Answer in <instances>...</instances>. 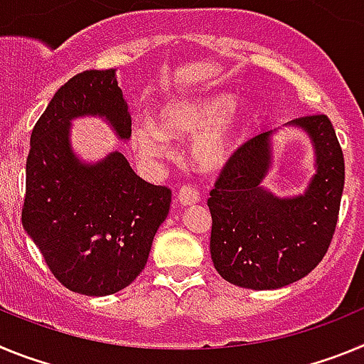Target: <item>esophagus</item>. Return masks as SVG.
Returning <instances> with one entry per match:
<instances>
[{
	"mask_svg": "<svg viewBox=\"0 0 364 364\" xmlns=\"http://www.w3.org/2000/svg\"><path fill=\"white\" fill-rule=\"evenodd\" d=\"M176 198H178V202L182 205H193L200 200V193L195 188H191V186H184V188H180L178 197Z\"/></svg>",
	"mask_w": 364,
	"mask_h": 364,
	"instance_id": "34e87169",
	"label": "esophagus"
}]
</instances>
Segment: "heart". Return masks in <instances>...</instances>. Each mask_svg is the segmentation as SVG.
Listing matches in <instances>:
<instances>
[{"label":"heart","mask_w":364,"mask_h":364,"mask_svg":"<svg viewBox=\"0 0 364 364\" xmlns=\"http://www.w3.org/2000/svg\"><path fill=\"white\" fill-rule=\"evenodd\" d=\"M255 107L237 102L233 92H208L176 96L156 111L154 122H138L131 131V144L147 160L169 153V138L182 140L195 134L191 160L202 171L226 166L255 122Z\"/></svg>","instance_id":"b5f03b06"}]
</instances>
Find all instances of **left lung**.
<instances>
[{"instance_id":"8db88e82","label":"left lung","mask_w":364,"mask_h":364,"mask_svg":"<svg viewBox=\"0 0 364 364\" xmlns=\"http://www.w3.org/2000/svg\"><path fill=\"white\" fill-rule=\"evenodd\" d=\"M314 146L315 175L304 193L277 197L264 188L273 164V131L244 144L210 193L211 259L222 279L250 290H277L323 260L332 242L345 188V159L332 122L314 114L288 122Z\"/></svg>"}]
</instances>
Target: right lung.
I'll list each match as a JSON object with an SVG mask.
<instances>
[{"mask_svg": "<svg viewBox=\"0 0 364 364\" xmlns=\"http://www.w3.org/2000/svg\"><path fill=\"white\" fill-rule=\"evenodd\" d=\"M80 117L104 118L120 140H129L131 114L117 70L76 74L36 122L21 222L58 281L104 297L140 275L169 213L171 189L140 178L120 151L80 160L70 144V122Z\"/></svg>", "mask_w": 364, "mask_h": 364, "instance_id": "obj_1", "label": "right lung"}]
</instances>
